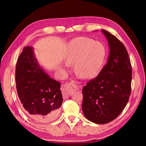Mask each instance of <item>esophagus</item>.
<instances>
[{"label": "esophagus", "mask_w": 146, "mask_h": 146, "mask_svg": "<svg viewBox=\"0 0 146 146\" xmlns=\"http://www.w3.org/2000/svg\"><path fill=\"white\" fill-rule=\"evenodd\" d=\"M81 88L80 85L76 84V83L74 81L67 83L64 85L62 88V94L64 97H67L70 95L72 90H78Z\"/></svg>", "instance_id": "34e87169"}]
</instances>
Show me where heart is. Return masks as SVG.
Listing matches in <instances>:
<instances>
[{
	"label": "heart",
	"instance_id": "heart-1",
	"mask_svg": "<svg viewBox=\"0 0 146 146\" xmlns=\"http://www.w3.org/2000/svg\"><path fill=\"white\" fill-rule=\"evenodd\" d=\"M105 55V48L102 44L87 37H78L69 43L64 60L68 65L74 64L76 75L88 78L99 72ZM60 69L64 70L62 68Z\"/></svg>",
	"mask_w": 146,
	"mask_h": 146
}]
</instances>
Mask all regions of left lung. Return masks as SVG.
<instances>
[{
    "label": "left lung",
    "mask_w": 146,
    "mask_h": 146,
    "mask_svg": "<svg viewBox=\"0 0 146 146\" xmlns=\"http://www.w3.org/2000/svg\"><path fill=\"white\" fill-rule=\"evenodd\" d=\"M110 48L107 64L99 74L82 89V109L91 122L104 124L115 120L129 100L131 91L132 68L122 42L102 29Z\"/></svg>",
    "instance_id": "obj_1"
}]
</instances>
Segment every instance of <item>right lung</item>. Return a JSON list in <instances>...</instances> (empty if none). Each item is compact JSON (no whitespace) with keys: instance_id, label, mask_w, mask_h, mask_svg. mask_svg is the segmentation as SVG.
I'll return each mask as SVG.
<instances>
[{"instance_id":"obj_1","label":"right lung","mask_w":146,"mask_h":146,"mask_svg":"<svg viewBox=\"0 0 146 146\" xmlns=\"http://www.w3.org/2000/svg\"><path fill=\"white\" fill-rule=\"evenodd\" d=\"M15 82L23 110L29 117L42 123L56 117L63 102L60 83L49 77L40 68L31 47H24L20 54Z\"/></svg>"}]
</instances>
